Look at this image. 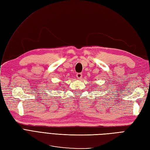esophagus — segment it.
<instances>
[{
	"instance_id": "1",
	"label": "esophagus",
	"mask_w": 150,
	"mask_h": 150,
	"mask_svg": "<svg viewBox=\"0 0 150 150\" xmlns=\"http://www.w3.org/2000/svg\"><path fill=\"white\" fill-rule=\"evenodd\" d=\"M82 74L81 73H77L76 74V77H77V78H78V79H81L82 78Z\"/></svg>"
}]
</instances>
